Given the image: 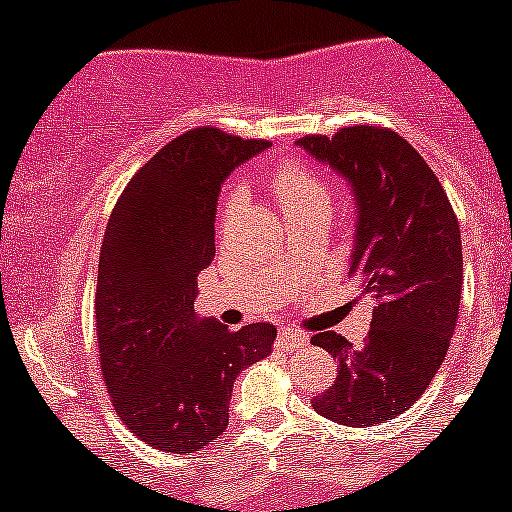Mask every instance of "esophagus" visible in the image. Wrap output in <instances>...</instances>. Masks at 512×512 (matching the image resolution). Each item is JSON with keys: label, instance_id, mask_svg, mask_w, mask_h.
Instances as JSON below:
<instances>
[{"label": "esophagus", "instance_id": "obj_1", "mask_svg": "<svg viewBox=\"0 0 512 512\" xmlns=\"http://www.w3.org/2000/svg\"><path fill=\"white\" fill-rule=\"evenodd\" d=\"M305 342H308V337L293 330H281L279 337H276V344H279L281 349H298V346H303Z\"/></svg>", "mask_w": 512, "mask_h": 512}]
</instances>
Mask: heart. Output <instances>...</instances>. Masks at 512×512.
<instances>
[{"instance_id":"1","label":"heart","mask_w":512,"mask_h":512,"mask_svg":"<svg viewBox=\"0 0 512 512\" xmlns=\"http://www.w3.org/2000/svg\"><path fill=\"white\" fill-rule=\"evenodd\" d=\"M272 190L276 202L286 216L301 214V211L313 209H332L334 187L330 180L322 178L320 173L303 166L301 161H281L272 173ZM240 204V190L231 187L223 195L221 223Z\"/></svg>"}]
</instances>
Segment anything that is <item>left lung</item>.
Listing matches in <instances>:
<instances>
[{
  "instance_id": "1",
  "label": "left lung",
  "mask_w": 512,
  "mask_h": 512,
  "mask_svg": "<svg viewBox=\"0 0 512 512\" xmlns=\"http://www.w3.org/2000/svg\"><path fill=\"white\" fill-rule=\"evenodd\" d=\"M296 144L351 182L358 221L349 279L375 301L361 349L330 330L310 339L339 363L313 409L351 428L385 424L424 395L448 354L462 289L460 221L436 173L392 129L354 125Z\"/></svg>"
}]
</instances>
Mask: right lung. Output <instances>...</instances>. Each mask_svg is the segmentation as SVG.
<instances>
[{
  "mask_svg": "<svg viewBox=\"0 0 512 512\" xmlns=\"http://www.w3.org/2000/svg\"><path fill=\"white\" fill-rule=\"evenodd\" d=\"M269 142L197 127L151 156L117 199L96 286V337L110 402L163 452L202 450L228 426L238 373L272 351L276 327L231 332L195 315L197 274L214 260L221 182Z\"/></svg>",
  "mask_w": 512,
  "mask_h": 512,
  "instance_id": "1",
  "label": "right lung"
}]
</instances>
